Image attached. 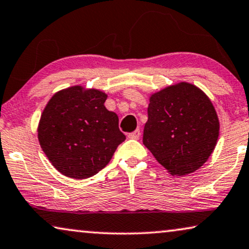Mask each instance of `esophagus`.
<instances>
[{"label":"esophagus","instance_id":"esophagus-1","mask_svg":"<svg viewBox=\"0 0 249 249\" xmlns=\"http://www.w3.org/2000/svg\"><path fill=\"white\" fill-rule=\"evenodd\" d=\"M140 136H141V131H140V129H135L134 132L129 133L128 134V138L133 140H139Z\"/></svg>","mask_w":249,"mask_h":249}]
</instances>
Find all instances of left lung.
Listing matches in <instances>:
<instances>
[{
	"label": "left lung",
	"mask_w": 249,
	"mask_h": 249,
	"mask_svg": "<svg viewBox=\"0 0 249 249\" xmlns=\"http://www.w3.org/2000/svg\"><path fill=\"white\" fill-rule=\"evenodd\" d=\"M149 101L143 144L173 176L194 173L218 142L220 123L212 101L183 81L152 93Z\"/></svg>",
	"instance_id": "1"
}]
</instances>
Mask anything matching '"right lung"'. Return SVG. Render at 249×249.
<instances>
[{"mask_svg":"<svg viewBox=\"0 0 249 249\" xmlns=\"http://www.w3.org/2000/svg\"><path fill=\"white\" fill-rule=\"evenodd\" d=\"M106 99L104 91L78 85L57 91L45 106L38 141L58 173L73 179L93 176L125 140Z\"/></svg>","mask_w":249,"mask_h":249,"instance_id":"right-lung-1","label":"right lung"}]
</instances>
